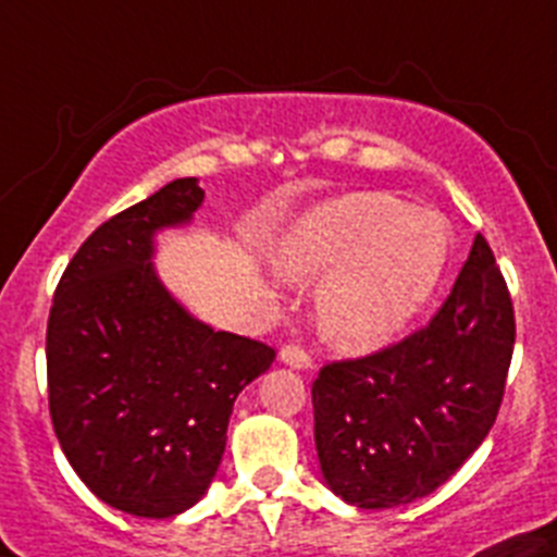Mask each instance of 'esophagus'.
I'll use <instances>...</instances> for the list:
<instances>
[{
  "mask_svg": "<svg viewBox=\"0 0 557 557\" xmlns=\"http://www.w3.org/2000/svg\"><path fill=\"white\" fill-rule=\"evenodd\" d=\"M280 363L290 366V369H310V366H313V358H310L302 347H297V344H285V347L280 349Z\"/></svg>",
  "mask_w": 557,
  "mask_h": 557,
  "instance_id": "obj_1",
  "label": "esophagus"
}]
</instances>
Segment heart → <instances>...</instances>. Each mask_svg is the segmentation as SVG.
<instances>
[{
  "mask_svg": "<svg viewBox=\"0 0 557 557\" xmlns=\"http://www.w3.org/2000/svg\"><path fill=\"white\" fill-rule=\"evenodd\" d=\"M453 252L447 219L388 194H349L308 210L277 249L288 277L322 280L315 322L344 352H374L435 297Z\"/></svg>",
  "mask_w": 557,
  "mask_h": 557,
  "instance_id": "b5f03b06",
  "label": "heart"
}]
</instances>
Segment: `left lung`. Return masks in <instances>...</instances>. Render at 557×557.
<instances>
[{"label": "left lung", "mask_w": 557, "mask_h": 557, "mask_svg": "<svg viewBox=\"0 0 557 557\" xmlns=\"http://www.w3.org/2000/svg\"><path fill=\"white\" fill-rule=\"evenodd\" d=\"M513 305L483 235L433 322L394 347L324 366L313 435L330 491L363 510L447 483L497 419L513 355Z\"/></svg>", "instance_id": "1"}]
</instances>
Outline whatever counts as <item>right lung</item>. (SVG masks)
<instances>
[{
    "mask_svg": "<svg viewBox=\"0 0 557 557\" xmlns=\"http://www.w3.org/2000/svg\"><path fill=\"white\" fill-rule=\"evenodd\" d=\"M172 180L88 235L60 277L47 327L49 413L60 449L110 508L172 519L205 497L233 403L274 349L199 322L160 280L158 235L202 208Z\"/></svg>",
    "mask_w": 557,
    "mask_h": 557,
    "instance_id": "right-lung-1",
    "label": "right lung"
}]
</instances>
